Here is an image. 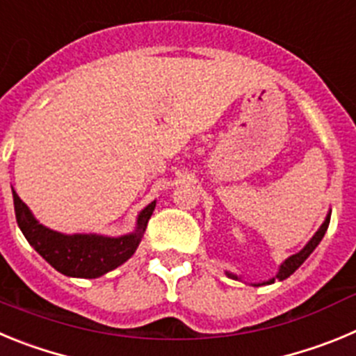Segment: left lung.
I'll return each instance as SVG.
<instances>
[{"mask_svg":"<svg viewBox=\"0 0 356 356\" xmlns=\"http://www.w3.org/2000/svg\"><path fill=\"white\" fill-rule=\"evenodd\" d=\"M328 223H330V216H326L325 223H323V225L319 227L318 232L314 234V238L310 239L309 245H307L305 248L302 250V252H298V254L291 255V257L287 259V261L280 266V271H278V275H277L278 280H284V278L291 277V275H293L294 271H296L298 268H300V266L303 264V261H305V259L309 257L310 254H312L314 248H316V246L319 245V241H321V239H323V236H325L326 229H328ZM227 275H229V277H232V278H238V277H234V275H230V273H227ZM273 282H275V278H271V280L266 282V284H273Z\"/></svg>","mask_w":356,"mask_h":356,"instance_id":"left-lung-1","label":"left lung"}]
</instances>
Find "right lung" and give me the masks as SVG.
<instances>
[{
  "label": "right lung",
  "mask_w": 356,
  "mask_h": 356,
  "mask_svg": "<svg viewBox=\"0 0 356 356\" xmlns=\"http://www.w3.org/2000/svg\"><path fill=\"white\" fill-rule=\"evenodd\" d=\"M15 220L19 229L31 246L42 255L54 270L67 277L97 278L117 266L124 264L138 246L142 232L145 230L156 202L149 204L138 216V230L122 238H102V236H65L46 229L37 222L28 206L17 197L14 190Z\"/></svg>",
  "instance_id": "1"
}]
</instances>
